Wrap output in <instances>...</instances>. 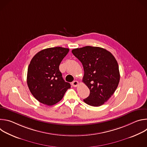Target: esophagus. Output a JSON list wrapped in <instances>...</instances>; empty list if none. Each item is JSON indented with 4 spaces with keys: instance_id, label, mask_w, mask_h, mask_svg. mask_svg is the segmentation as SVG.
Wrapping results in <instances>:
<instances>
[{
    "instance_id": "esophagus-1",
    "label": "esophagus",
    "mask_w": 147,
    "mask_h": 147,
    "mask_svg": "<svg viewBox=\"0 0 147 147\" xmlns=\"http://www.w3.org/2000/svg\"><path fill=\"white\" fill-rule=\"evenodd\" d=\"M78 85V82L77 81H74L72 82V86L74 87H76Z\"/></svg>"
}]
</instances>
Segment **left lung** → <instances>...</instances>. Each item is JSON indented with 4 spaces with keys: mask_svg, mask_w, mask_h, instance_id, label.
<instances>
[{
    "mask_svg": "<svg viewBox=\"0 0 147 147\" xmlns=\"http://www.w3.org/2000/svg\"><path fill=\"white\" fill-rule=\"evenodd\" d=\"M71 52L81 62L84 71L82 82L90 90L84 101L92 107L102 105L114 94L120 81L116 59L110 52L100 47L87 46Z\"/></svg>",
    "mask_w": 147,
    "mask_h": 147,
    "instance_id": "1",
    "label": "left lung"
}]
</instances>
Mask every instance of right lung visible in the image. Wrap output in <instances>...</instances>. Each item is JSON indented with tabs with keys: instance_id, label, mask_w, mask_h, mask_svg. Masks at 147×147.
<instances>
[{
	"instance_id": "right-lung-1",
	"label": "right lung",
	"mask_w": 147,
	"mask_h": 147,
	"mask_svg": "<svg viewBox=\"0 0 147 147\" xmlns=\"http://www.w3.org/2000/svg\"><path fill=\"white\" fill-rule=\"evenodd\" d=\"M69 49L54 47L42 50L31 59L28 66L27 82L32 95L40 103L52 106L59 102L70 83L65 81L59 65Z\"/></svg>"
}]
</instances>
